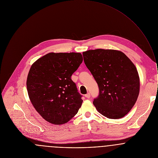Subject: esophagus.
<instances>
[{
  "label": "esophagus",
  "instance_id": "obj_1",
  "mask_svg": "<svg viewBox=\"0 0 158 158\" xmlns=\"http://www.w3.org/2000/svg\"><path fill=\"white\" fill-rule=\"evenodd\" d=\"M85 97L86 98H89L90 97H91V94H90V93H87L86 95H85Z\"/></svg>",
  "mask_w": 158,
  "mask_h": 158
}]
</instances>
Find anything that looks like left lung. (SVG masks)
<instances>
[{
  "label": "left lung",
  "instance_id": "obj_1",
  "mask_svg": "<svg viewBox=\"0 0 158 158\" xmlns=\"http://www.w3.org/2000/svg\"><path fill=\"white\" fill-rule=\"evenodd\" d=\"M84 62L99 87L93 101L98 111L105 117H124L135 104L140 90L137 69L124 53L97 49L83 53Z\"/></svg>",
  "mask_w": 158,
  "mask_h": 158
}]
</instances>
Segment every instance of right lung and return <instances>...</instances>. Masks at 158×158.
Segmentation results:
<instances>
[{"instance_id": "add662e5", "label": "right lung", "mask_w": 158, "mask_h": 158, "mask_svg": "<svg viewBox=\"0 0 158 158\" xmlns=\"http://www.w3.org/2000/svg\"><path fill=\"white\" fill-rule=\"evenodd\" d=\"M79 53H50L35 61L27 79L29 99L37 111L54 124L67 123L81 107L82 96L71 76L82 63Z\"/></svg>"}]
</instances>
